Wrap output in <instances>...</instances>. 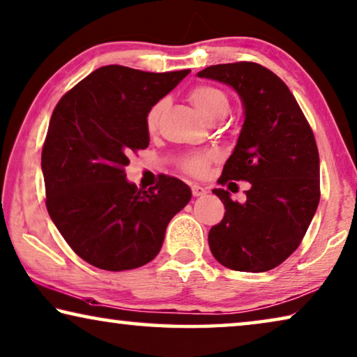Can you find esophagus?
<instances>
[{
    "label": "esophagus",
    "instance_id": "esophagus-1",
    "mask_svg": "<svg viewBox=\"0 0 357 357\" xmlns=\"http://www.w3.org/2000/svg\"><path fill=\"white\" fill-rule=\"evenodd\" d=\"M192 195L194 197H203V195H206V189L205 188H202V185H199V184H192Z\"/></svg>",
    "mask_w": 357,
    "mask_h": 357
}]
</instances>
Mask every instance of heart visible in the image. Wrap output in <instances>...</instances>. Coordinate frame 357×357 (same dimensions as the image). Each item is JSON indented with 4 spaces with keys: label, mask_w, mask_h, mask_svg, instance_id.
<instances>
[{
    "label": "heart",
    "mask_w": 357,
    "mask_h": 357,
    "mask_svg": "<svg viewBox=\"0 0 357 357\" xmlns=\"http://www.w3.org/2000/svg\"><path fill=\"white\" fill-rule=\"evenodd\" d=\"M189 100L190 103L199 109L200 114L205 117L219 109V107L227 106V98H225V95L220 92L219 89L206 86V84H200V86L192 87L189 90ZM163 109H165V101L162 100L157 101V103L148 111V114H146V127H148L151 132L157 128ZM216 157L218 154L214 151L205 152V154L185 157L183 160V168L185 172L195 174V176H203V174L208 172L209 163H211Z\"/></svg>",
    "instance_id": "heart-1"
}]
</instances>
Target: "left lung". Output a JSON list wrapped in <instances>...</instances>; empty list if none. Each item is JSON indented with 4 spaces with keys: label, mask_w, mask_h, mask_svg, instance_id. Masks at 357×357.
<instances>
[{
    "label": "left lung",
    "mask_w": 357,
    "mask_h": 357,
    "mask_svg": "<svg viewBox=\"0 0 357 357\" xmlns=\"http://www.w3.org/2000/svg\"><path fill=\"white\" fill-rule=\"evenodd\" d=\"M200 77L227 84L245 107L238 141L219 184L248 181L246 202L214 189L224 219L208 234L209 250L224 267L267 271L297 250L319 203V154L313 130L289 87L252 61L213 65Z\"/></svg>",
    "instance_id": "8db88e82"
}]
</instances>
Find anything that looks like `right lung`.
<instances>
[{
  "label": "right lung",
  "instance_id": "obj_1",
  "mask_svg": "<svg viewBox=\"0 0 357 357\" xmlns=\"http://www.w3.org/2000/svg\"><path fill=\"white\" fill-rule=\"evenodd\" d=\"M190 70L148 73L101 66L56 103L41 168L50 219L79 257L109 271L138 268L160 251L167 225L188 205V184L128 183L132 152L149 146L146 114Z\"/></svg>",
  "mask_w": 357,
  "mask_h": 357
}]
</instances>
